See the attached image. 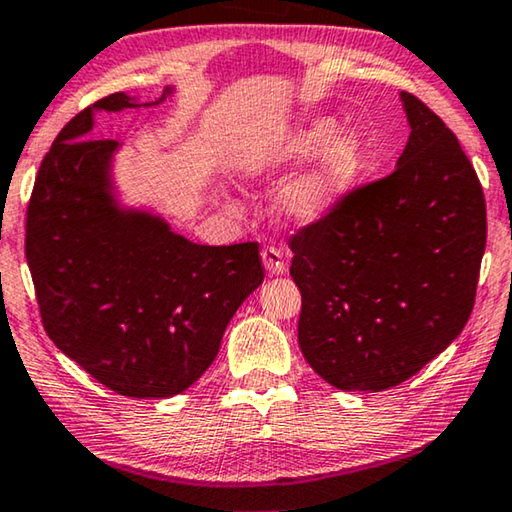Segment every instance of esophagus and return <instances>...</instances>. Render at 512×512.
Masks as SVG:
<instances>
[{
	"label": "esophagus",
	"mask_w": 512,
	"mask_h": 512,
	"mask_svg": "<svg viewBox=\"0 0 512 512\" xmlns=\"http://www.w3.org/2000/svg\"><path fill=\"white\" fill-rule=\"evenodd\" d=\"M262 262H264V269L269 275H282L287 271L285 255H282V250H278V248H264Z\"/></svg>",
	"instance_id": "1"
}]
</instances>
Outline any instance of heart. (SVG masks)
<instances>
[{
	"instance_id": "1",
	"label": "heart",
	"mask_w": 512,
	"mask_h": 512,
	"mask_svg": "<svg viewBox=\"0 0 512 512\" xmlns=\"http://www.w3.org/2000/svg\"><path fill=\"white\" fill-rule=\"evenodd\" d=\"M319 157L303 175L280 189L275 209L298 225H314L328 218L351 196L364 173V148L358 136L339 134L335 118H314L278 136L243 159L246 177L271 175Z\"/></svg>"
}]
</instances>
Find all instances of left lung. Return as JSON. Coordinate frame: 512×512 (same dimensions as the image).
I'll list each match as a JSON object with an SVG mask.
<instances>
[{"instance_id": "8db88e82", "label": "left lung", "mask_w": 512, "mask_h": 512, "mask_svg": "<svg viewBox=\"0 0 512 512\" xmlns=\"http://www.w3.org/2000/svg\"><path fill=\"white\" fill-rule=\"evenodd\" d=\"M401 102L410 136L394 173L289 239L300 351L344 392H383L440 355L472 314L485 253L474 166L440 116Z\"/></svg>"}]
</instances>
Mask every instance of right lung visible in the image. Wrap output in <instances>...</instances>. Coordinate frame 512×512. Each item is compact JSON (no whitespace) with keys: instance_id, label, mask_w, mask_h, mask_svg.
<instances>
[{"instance_id":"obj_1","label":"right lung","mask_w":512,"mask_h":512,"mask_svg":"<svg viewBox=\"0 0 512 512\" xmlns=\"http://www.w3.org/2000/svg\"><path fill=\"white\" fill-rule=\"evenodd\" d=\"M113 93L77 113L40 164L27 209V264L45 332L113 392L168 399L214 362L227 323L262 285L257 243L200 246L113 180L123 143L88 139L95 113L157 107Z\"/></svg>"}]
</instances>
